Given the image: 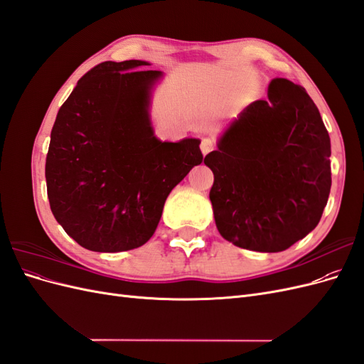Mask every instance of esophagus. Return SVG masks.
I'll list each match as a JSON object with an SVG mask.
<instances>
[{"instance_id": "1", "label": "esophagus", "mask_w": 364, "mask_h": 364, "mask_svg": "<svg viewBox=\"0 0 364 364\" xmlns=\"http://www.w3.org/2000/svg\"><path fill=\"white\" fill-rule=\"evenodd\" d=\"M215 149V141L214 138H202V142H200V150L203 155H208L209 151H213Z\"/></svg>"}]
</instances>
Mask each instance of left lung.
<instances>
[{"label":"left lung","mask_w":364,"mask_h":364,"mask_svg":"<svg viewBox=\"0 0 364 364\" xmlns=\"http://www.w3.org/2000/svg\"><path fill=\"white\" fill-rule=\"evenodd\" d=\"M205 158L220 235L257 252H281L317 226L331 190V142L302 86L273 79Z\"/></svg>","instance_id":"left-lung-1"}]
</instances>
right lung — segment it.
I'll list each match as a JSON object with an SVG mask.
<instances>
[{
  "mask_svg": "<svg viewBox=\"0 0 364 364\" xmlns=\"http://www.w3.org/2000/svg\"><path fill=\"white\" fill-rule=\"evenodd\" d=\"M144 60L87 71L54 121L46 162L54 218L82 247L123 252L151 238L170 191L203 161L200 141H161L150 121L161 71Z\"/></svg>",
  "mask_w": 364,
  "mask_h": 364,
  "instance_id": "right-lung-1",
  "label": "right lung"
}]
</instances>
